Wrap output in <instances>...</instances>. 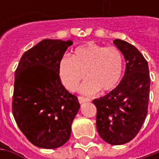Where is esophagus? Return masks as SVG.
<instances>
[{"mask_svg": "<svg viewBox=\"0 0 159 159\" xmlns=\"http://www.w3.org/2000/svg\"><path fill=\"white\" fill-rule=\"evenodd\" d=\"M78 99H79L80 103H84V102H86L90 101L89 98H86V97H84V96H79V97H78Z\"/></svg>", "mask_w": 159, "mask_h": 159, "instance_id": "34e87169", "label": "esophagus"}]
</instances>
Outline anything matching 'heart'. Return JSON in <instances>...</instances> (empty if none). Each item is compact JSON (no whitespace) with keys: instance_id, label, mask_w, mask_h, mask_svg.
<instances>
[{"instance_id":"1","label":"heart","mask_w":159,"mask_h":159,"mask_svg":"<svg viewBox=\"0 0 159 159\" xmlns=\"http://www.w3.org/2000/svg\"><path fill=\"white\" fill-rule=\"evenodd\" d=\"M123 72V57L116 47L87 43L76 48L70 57H64L58 65V75L66 89L92 95L98 90L108 92L117 87Z\"/></svg>"}]
</instances>
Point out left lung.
<instances>
[{"mask_svg": "<svg viewBox=\"0 0 159 159\" xmlns=\"http://www.w3.org/2000/svg\"><path fill=\"white\" fill-rule=\"evenodd\" d=\"M125 60V74L106 95L95 99L96 129L111 145H121L136 136L148 112L150 78L149 65L134 46L125 40H113Z\"/></svg>", "mask_w": 159, "mask_h": 159, "instance_id": "obj_1", "label": "left lung"}]
</instances>
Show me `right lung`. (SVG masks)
Instances as JSON below:
<instances>
[{
    "label": "right lung",
    "instance_id": "right-lung-1",
    "mask_svg": "<svg viewBox=\"0 0 159 159\" xmlns=\"http://www.w3.org/2000/svg\"><path fill=\"white\" fill-rule=\"evenodd\" d=\"M72 43L41 40L24 53L15 71L12 113L22 133L39 148L64 145L80 107L58 75L59 62Z\"/></svg>",
    "mask_w": 159,
    "mask_h": 159
}]
</instances>
